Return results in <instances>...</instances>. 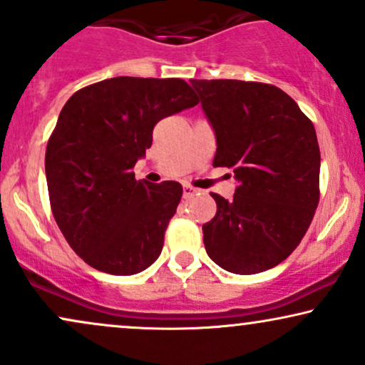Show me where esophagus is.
Here are the masks:
<instances>
[{
    "label": "esophagus",
    "mask_w": 365,
    "mask_h": 365,
    "mask_svg": "<svg viewBox=\"0 0 365 365\" xmlns=\"http://www.w3.org/2000/svg\"><path fill=\"white\" fill-rule=\"evenodd\" d=\"M194 194H197V188H194L192 185L183 187V197H192Z\"/></svg>",
    "instance_id": "esophagus-1"
}]
</instances>
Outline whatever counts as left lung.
<instances>
[{"mask_svg": "<svg viewBox=\"0 0 365 365\" xmlns=\"http://www.w3.org/2000/svg\"><path fill=\"white\" fill-rule=\"evenodd\" d=\"M216 133L214 166L238 180L231 200L210 194L216 216L202 226L210 260L250 275L296 250L319 202L313 122L285 91L240 80H190Z\"/></svg>", "mask_w": 365, "mask_h": 365, "instance_id": "obj_1", "label": "left lung"}]
</instances>
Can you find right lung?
<instances>
[{
	"label": "right lung",
	"mask_w": 365,
	"mask_h": 365,
	"mask_svg": "<svg viewBox=\"0 0 365 365\" xmlns=\"http://www.w3.org/2000/svg\"><path fill=\"white\" fill-rule=\"evenodd\" d=\"M199 103L180 78L117 76L81 88L66 102L46 149L54 219L93 269L133 275L160 257L183 188L138 182L134 165L161 118Z\"/></svg>",
	"instance_id": "1"
}]
</instances>
